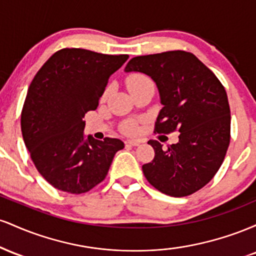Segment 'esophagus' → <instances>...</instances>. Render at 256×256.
Listing matches in <instances>:
<instances>
[{
    "instance_id": "esophagus-1",
    "label": "esophagus",
    "mask_w": 256,
    "mask_h": 256,
    "mask_svg": "<svg viewBox=\"0 0 256 256\" xmlns=\"http://www.w3.org/2000/svg\"><path fill=\"white\" fill-rule=\"evenodd\" d=\"M125 144L132 146H138L140 144V140H125Z\"/></svg>"
}]
</instances>
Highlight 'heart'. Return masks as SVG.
I'll use <instances>...</instances> for the list:
<instances>
[{
  "mask_svg": "<svg viewBox=\"0 0 256 256\" xmlns=\"http://www.w3.org/2000/svg\"><path fill=\"white\" fill-rule=\"evenodd\" d=\"M146 80H150V79H149L148 77H146L144 74L134 73V74H131L130 77L126 79V85H128V88L130 89V88L134 86V85L140 84V83H143V82H146ZM106 96H107V91L104 92V98H106ZM124 131L126 132V134H134V132L137 131L136 122H126L125 126H124Z\"/></svg>",
  "mask_w": 256,
  "mask_h": 256,
  "instance_id": "1",
  "label": "heart"
}]
</instances>
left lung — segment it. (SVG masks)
Masks as SVG:
<instances>
[{
  "label": "left lung",
  "mask_w": 256,
  "mask_h": 256,
  "mask_svg": "<svg viewBox=\"0 0 256 256\" xmlns=\"http://www.w3.org/2000/svg\"><path fill=\"white\" fill-rule=\"evenodd\" d=\"M125 72L144 73L156 84L162 108L155 131L180 132L178 143L167 149L149 140L155 156L142 166L146 180L173 198L192 195L218 172L230 144V106L224 86L195 55L183 50L136 56Z\"/></svg>",
  "instance_id": "left-lung-1"
}]
</instances>
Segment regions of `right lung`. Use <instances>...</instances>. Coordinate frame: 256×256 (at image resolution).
I'll list each match as a JSON object with an SVG mask.
<instances>
[{
  "label": "right lung",
  "instance_id": "obj_1",
  "mask_svg": "<svg viewBox=\"0 0 256 256\" xmlns=\"http://www.w3.org/2000/svg\"><path fill=\"white\" fill-rule=\"evenodd\" d=\"M128 55L64 48L52 54L34 76L22 112L26 148L42 177L58 190L83 194L101 183L118 138L85 137V113L95 110L108 79Z\"/></svg>",
  "mask_w": 256,
  "mask_h": 256
}]
</instances>
